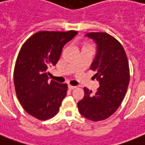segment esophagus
I'll use <instances>...</instances> for the list:
<instances>
[{
  "label": "esophagus",
  "instance_id": "esophagus-1",
  "mask_svg": "<svg viewBox=\"0 0 145 145\" xmlns=\"http://www.w3.org/2000/svg\"><path fill=\"white\" fill-rule=\"evenodd\" d=\"M76 88V86H72V85H68V89H71V90H72V89H74Z\"/></svg>",
  "mask_w": 145,
  "mask_h": 145
}]
</instances>
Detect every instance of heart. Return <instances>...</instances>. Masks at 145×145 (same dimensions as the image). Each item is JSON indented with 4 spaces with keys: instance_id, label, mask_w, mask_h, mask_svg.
Instances as JSON below:
<instances>
[{
    "instance_id": "heart-1",
    "label": "heart",
    "mask_w": 145,
    "mask_h": 145,
    "mask_svg": "<svg viewBox=\"0 0 145 145\" xmlns=\"http://www.w3.org/2000/svg\"><path fill=\"white\" fill-rule=\"evenodd\" d=\"M88 46H92L90 44L87 43V42H84V44H83V47L82 48H84V47H88Z\"/></svg>"
}]
</instances>
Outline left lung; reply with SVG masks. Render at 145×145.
Instances as JSON below:
<instances>
[{
  "label": "left lung",
  "instance_id": "obj_1",
  "mask_svg": "<svg viewBox=\"0 0 145 145\" xmlns=\"http://www.w3.org/2000/svg\"><path fill=\"white\" fill-rule=\"evenodd\" d=\"M86 36L97 44V54L90 69L100 86L95 93L85 87L84 96L77 103L80 113L92 121L110 117L121 105L129 83V67L126 52L115 37L105 32Z\"/></svg>",
  "mask_w": 145,
  "mask_h": 145
}]
</instances>
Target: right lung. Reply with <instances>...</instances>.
<instances>
[{
  "label": "right lung",
  "mask_w": 145,
  "mask_h": 145,
  "mask_svg": "<svg viewBox=\"0 0 145 145\" xmlns=\"http://www.w3.org/2000/svg\"><path fill=\"white\" fill-rule=\"evenodd\" d=\"M77 34L68 31H38L22 46L13 73L16 93L24 110L40 120L59 112L68 85L48 81V67L58 62L63 46Z\"/></svg>",
  "instance_id": "1"
}]
</instances>
